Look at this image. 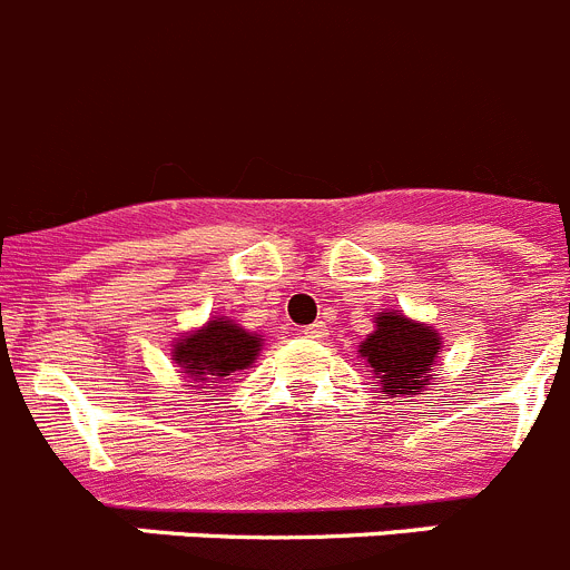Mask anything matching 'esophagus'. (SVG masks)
Wrapping results in <instances>:
<instances>
[{"label": "esophagus", "instance_id": "esophagus-1", "mask_svg": "<svg viewBox=\"0 0 570 570\" xmlns=\"http://www.w3.org/2000/svg\"><path fill=\"white\" fill-rule=\"evenodd\" d=\"M302 333H305L307 338H325L327 331H325V325H322V322H313V325H307Z\"/></svg>", "mask_w": 570, "mask_h": 570}]
</instances>
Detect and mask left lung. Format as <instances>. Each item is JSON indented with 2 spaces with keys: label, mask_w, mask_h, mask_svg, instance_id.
<instances>
[{
  "label": "left lung",
  "mask_w": 570,
  "mask_h": 570,
  "mask_svg": "<svg viewBox=\"0 0 570 570\" xmlns=\"http://www.w3.org/2000/svg\"><path fill=\"white\" fill-rule=\"evenodd\" d=\"M364 362L373 367L375 387L390 399L424 395L430 373L441 356V336L404 313H379L375 331L358 344Z\"/></svg>",
  "instance_id": "8db88e82"
}]
</instances>
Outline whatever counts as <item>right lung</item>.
<instances>
[{"mask_svg": "<svg viewBox=\"0 0 570 570\" xmlns=\"http://www.w3.org/2000/svg\"><path fill=\"white\" fill-rule=\"evenodd\" d=\"M171 347H175V353H171L175 364L183 367L186 379H191V384H186V387H195L197 381L217 384L226 375L250 367L259 347H263V338L257 333H248L245 327L234 325L232 320H217L214 316L200 331L177 338Z\"/></svg>", "mask_w": 570, "mask_h": 570, "instance_id": "obj_1", "label": "right lung"}]
</instances>
